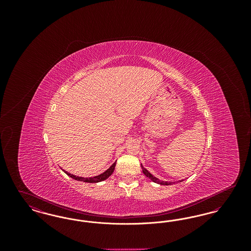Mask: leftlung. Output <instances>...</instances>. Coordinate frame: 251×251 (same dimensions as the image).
Masks as SVG:
<instances>
[{
	"label": "left lung",
	"mask_w": 251,
	"mask_h": 251,
	"mask_svg": "<svg viewBox=\"0 0 251 251\" xmlns=\"http://www.w3.org/2000/svg\"><path fill=\"white\" fill-rule=\"evenodd\" d=\"M142 167V171H143L144 174L146 175V177H148V178H150V179H151L153 182H156V183H158V184H161V185H170V184H172L173 182L172 181H170V182H167V181H163V180H160V179H158V178H156L154 177L152 174H151L146 168H144L143 166H141ZM181 181V180H180Z\"/></svg>",
	"instance_id": "left-lung-1"
}]
</instances>
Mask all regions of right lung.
<instances>
[{"label": "right lung", "instance_id": "add662e5", "mask_svg": "<svg viewBox=\"0 0 251 251\" xmlns=\"http://www.w3.org/2000/svg\"><path fill=\"white\" fill-rule=\"evenodd\" d=\"M115 167H116V162H115L111 167H109L106 171H104L103 173H101V174H100V175H98V176H95V177H91V178L78 177V176H75V175H73V174H71V173L67 172L66 170H63V171H64L68 176H70L71 178H72V179H76V180H80V181H84V182H91V183H93V182L102 181V180H104V179L109 178V177L112 175V173L114 172Z\"/></svg>", "mask_w": 251, "mask_h": 251}]
</instances>
